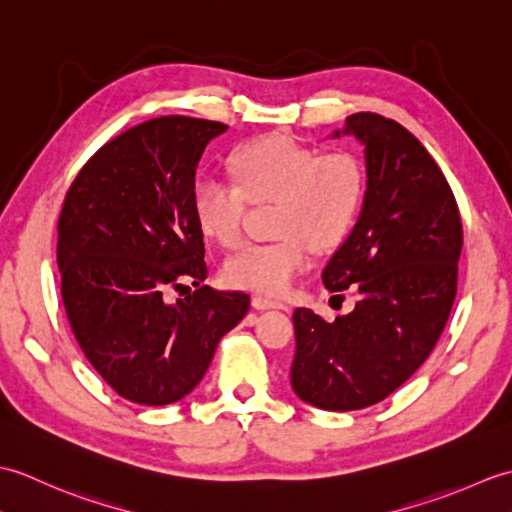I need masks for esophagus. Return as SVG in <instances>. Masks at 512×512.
Returning <instances> with one entry per match:
<instances>
[{"label": "esophagus", "mask_w": 512, "mask_h": 512, "mask_svg": "<svg viewBox=\"0 0 512 512\" xmlns=\"http://www.w3.org/2000/svg\"><path fill=\"white\" fill-rule=\"evenodd\" d=\"M253 306H255L257 310H286V312H288L286 303L275 301V299H268V297H255V299H253Z\"/></svg>", "instance_id": "obj_1"}]
</instances>
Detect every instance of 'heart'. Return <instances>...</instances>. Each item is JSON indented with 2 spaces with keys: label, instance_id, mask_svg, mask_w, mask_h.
<instances>
[{
  "label": "heart",
  "instance_id": "heart-1",
  "mask_svg": "<svg viewBox=\"0 0 512 512\" xmlns=\"http://www.w3.org/2000/svg\"><path fill=\"white\" fill-rule=\"evenodd\" d=\"M237 182L202 176L193 211L204 235L233 248L242 242L246 200L275 202L273 242L248 244L224 266L237 288L275 297L312 262V244L332 246L347 233L363 200V169L347 151L321 154L286 134L242 147L231 158Z\"/></svg>",
  "mask_w": 512,
  "mask_h": 512
}]
</instances>
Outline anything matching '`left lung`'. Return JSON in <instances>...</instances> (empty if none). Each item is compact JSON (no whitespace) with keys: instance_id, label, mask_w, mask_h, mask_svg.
<instances>
[{"instance_id":"obj_1","label":"left lung","mask_w":512,"mask_h":512,"mask_svg":"<svg viewBox=\"0 0 512 512\" xmlns=\"http://www.w3.org/2000/svg\"><path fill=\"white\" fill-rule=\"evenodd\" d=\"M354 136L365 154V195L350 235L321 279L356 286L350 314L325 321L297 308L295 394L325 411L376 405L427 361L458 290L462 222L447 178L420 140L389 118L358 112L332 138Z\"/></svg>"}]
</instances>
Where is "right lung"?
I'll return each mask as SVG.
<instances>
[{"label": "right lung", "mask_w": 512, "mask_h": 512, "mask_svg": "<svg viewBox=\"0 0 512 512\" xmlns=\"http://www.w3.org/2000/svg\"><path fill=\"white\" fill-rule=\"evenodd\" d=\"M226 129L189 116L136 125L96 151L65 195L57 244L65 314L96 372L138 405L191 394L250 308L244 292L200 286L209 266L195 171ZM182 278L199 290L169 302L166 290Z\"/></svg>", "instance_id": "add662e5"}]
</instances>
